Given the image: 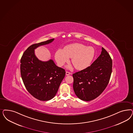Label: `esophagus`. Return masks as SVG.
<instances>
[{
    "instance_id": "34e87169",
    "label": "esophagus",
    "mask_w": 133,
    "mask_h": 133,
    "mask_svg": "<svg viewBox=\"0 0 133 133\" xmlns=\"http://www.w3.org/2000/svg\"><path fill=\"white\" fill-rule=\"evenodd\" d=\"M65 74H66V75H69L71 74V73H70V72H69V71H66V72H65Z\"/></svg>"
}]
</instances>
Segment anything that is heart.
Here are the masks:
<instances>
[{"instance_id": "heart-1", "label": "heart", "mask_w": 133, "mask_h": 133, "mask_svg": "<svg viewBox=\"0 0 133 133\" xmlns=\"http://www.w3.org/2000/svg\"><path fill=\"white\" fill-rule=\"evenodd\" d=\"M94 55L95 50L94 47L75 43L66 46L64 49L57 50L55 57L59 66H63L69 61V58H71V63L75 68L81 70L86 69L90 65Z\"/></svg>"}]
</instances>
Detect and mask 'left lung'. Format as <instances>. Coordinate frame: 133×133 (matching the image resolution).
Returning <instances> with one entry per match:
<instances>
[{"mask_svg":"<svg viewBox=\"0 0 133 133\" xmlns=\"http://www.w3.org/2000/svg\"><path fill=\"white\" fill-rule=\"evenodd\" d=\"M111 72L112 60L102 47L101 54L90 66L73 74L75 94L85 101L96 98L107 87Z\"/></svg>","mask_w":133,"mask_h":133,"instance_id":"obj_1","label":"left lung"}]
</instances>
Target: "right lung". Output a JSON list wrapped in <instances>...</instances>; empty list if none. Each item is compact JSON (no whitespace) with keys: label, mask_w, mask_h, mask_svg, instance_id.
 <instances>
[{"label":"right lung","mask_w":133,"mask_h":133,"mask_svg":"<svg viewBox=\"0 0 133 133\" xmlns=\"http://www.w3.org/2000/svg\"><path fill=\"white\" fill-rule=\"evenodd\" d=\"M54 39L31 45L21 60V74L26 89L41 101H48L55 96L65 74L64 69L57 66L53 60L43 62L35 54L36 48L52 43Z\"/></svg>","instance_id":"right-lung-1"}]
</instances>
